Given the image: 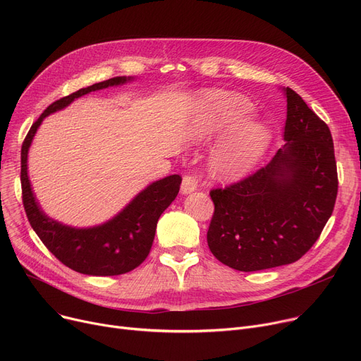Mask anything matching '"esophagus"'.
I'll use <instances>...</instances> for the list:
<instances>
[{"instance_id": "obj_1", "label": "esophagus", "mask_w": 361, "mask_h": 361, "mask_svg": "<svg viewBox=\"0 0 361 361\" xmlns=\"http://www.w3.org/2000/svg\"><path fill=\"white\" fill-rule=\"evenodd\" d=\"M197 187V180L195 176H185L183 178V183H181V195H188L196 190Z\"/></svg>"}]
</instances>
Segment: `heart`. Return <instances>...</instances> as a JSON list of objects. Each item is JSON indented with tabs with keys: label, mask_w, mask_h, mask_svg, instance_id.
I'll return each instance as SVG.
<instances>
[{
	"label": "heart",
	"mask_w": 361,
	"mask_h": 361,
	"mask_svg": "<svg viewBox=\"0 0 361 361\" xmlns=\"http://www.w3.org/2000/svg\"><path fill=\"white\" fill-rule=\"evenodd\" d=\"M211 108L203 111L193 123V140L200 143L226 130L209 155V169L222 181L244 177L260 161L271 143V131L262 121L247 118L252 104L243 98L215 97Z\"/></svg>",
	"instance_id": "heart-1"
}]
</instances>
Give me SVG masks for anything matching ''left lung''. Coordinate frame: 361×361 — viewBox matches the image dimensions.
Listing matches in <instances>:
<instances>
[{
	"label": "left lung",
	"mask_w": 361,
	"mask_h": 361,
	"mask_svg": "<svg viewBox=\"0 0 361 361\" xmlns=\"http://www.w3.org/2000/svg\"><path fill=\"white\" fill-rule=\"evenodd\" d=\"M283 145L257 173L211 192L207 230L214 256L243 272L271 269L306 255L332 215L338 176L329 127L290 87Z\"/></svg>",
	"instance_id": "left-lung-1"
}]
</instances>
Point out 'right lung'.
<instances>
[{
    "label": "right lung",
    "instance_id": "add662e5",
    "mask_svg": "<svg viewBox=\"0 0 361 361\" xmlns=\"http://www.w3.org/2000/svg\"><path fill=\"white\" fill-rule=\"evenodd\" d=\"M133 80L135 78L131 75H120L55 101L33 123L22 146L23 206L32 228L56 259L70 269L85 275L114 276L139 267L150 252L159 216L178 195L181 177L174 174L150 183L106 222L78 228L52 219L44 212L27 174L29 149L45 117L64 109L83 94L111 86H121Z\"/></svg>",
    "mask_w": 361,
    "mask_h": 361
}]
</instances>
